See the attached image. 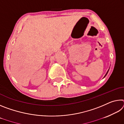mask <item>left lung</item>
I'll list each match as a JSON object with an SVG mask.
<instances>
[{
	"instance_id": "left-lung-1",
	"label": "left lung",
	"mask_w": 124,
	"mask_h": 124,
	"mask_svg": "<svg viewBox=\"0 0 124 124\" xmlns=\"http://www.w3.org/2000/svg\"><path fill=\"white\" fill-rule=\"evenodd\" d=\"M108 71H109V70H108V72H107V73H106V75H105V76H104V77L106 76V75H107V73H108Z\"/></svg>"
}]
</instances>
